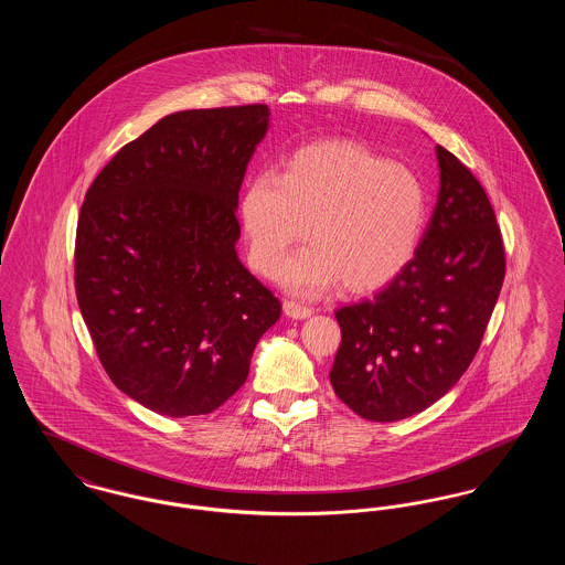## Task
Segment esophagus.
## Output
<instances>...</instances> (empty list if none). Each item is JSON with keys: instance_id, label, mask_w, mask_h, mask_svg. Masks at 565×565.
<instances>
[{"instance_id": "obj_1", "label": "esophagus", "mask_w": 565, "mask_h": 565, "mask_svg": "<svg viewBox=\"0 0 565 565\" xmlns=\"http://www.w3.org/2000/svg\"><path fill=\"white\" fill-rule=\"evenodd\" d=\"M284 311H286V316H290V318H295V320H305V318H309V316L313 313L311 307L300 305V302H296V300H284Z\"/></svg>"}]
</instances>
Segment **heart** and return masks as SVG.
<instances>
[{
  "label": "heart",
  "instance_id": "b5f03b06",
  "mask_svg": "<svg viewBox=\"0 0 565 565\" xmlns=\"http://www.w3.org/2000/svg\"><path fill=\"white\" fill-rule=\"evenodd\" d=\"M249 260L273 275L288 249L307 235L279 273L298 295H316L341 279L348 292H373L413 260L428 222V190L403 164L348 141L296 150L284 173H256L242 196Z\"/></svg>",
  "mask_w": 565,
  "mask_h": 565
}]
</instances>
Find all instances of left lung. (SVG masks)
Here are the masks:
<instances>
[{
    "mask_svg": "<svg viewBox=\"0 0 565 565\" xmlns=\"http://www.w3.org/2000/svg\"><path fill=\"white\" fill-rule=\"evenodd\" d=\"M436 157L438 201L413 260L373 298L334 313L330 383L371 422L406 419L456 385L504 284V242L481 182L443 146Z\"/></svg>",
    "mask_w": 565,
    "mask_h": 565,
    "instance_id": "8db88e82",
    "label": "left lung"
}]
</instances>
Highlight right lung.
Instances as JSON below:
<instances>
[{"instance_id": "1", "label": "right lung", "mask_w": 565, "mask_h": 565, "mask_svg": "<svg viewBox=\"0 0 565 565\" xmlns=\"http://www.w3.org/2000/svg\"><path fill=\"white\" fill-rule=\"evenodd\" d=\"M265 104L186 109L122 146L86 190L74 279L114 385L167 417L207 415L247 379L281 305L237 256Z\"/></svg>"}]
</instances>
